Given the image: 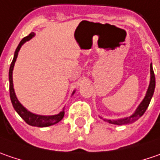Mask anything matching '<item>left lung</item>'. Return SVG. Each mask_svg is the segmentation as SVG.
<instances>
[{
	"label": "left lung",
	"instance_id": "left-lung-1",
	"mask_svg": "<svg viewBox=\"0 0 160 160\" xmlns=\"http://www.w3.org/2000/svg\"><path fill=\"white\" fill-rule=\"evenodd\" d=\"M155 85H156V81H155V74L153 72V68L152 65H150V83H149V88L147 94L144 98V99L142 102L141 103V105L138 107L137 110L135 111V113L132 115H131L130 117L127 118H123V119H119V120H105L108 121L109 123H113V124H118V125H122V124H128L131 122H133L136 120H138L142 115L145 113V111L147 110V108L149 107V102L151 100V98L153 96L154 93V89H155Z\"/></svg>",
	"mask_w": 160,
	"mask_h": 160
}]
</instances>
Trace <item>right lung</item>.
I'll return each mask as SVG.
<instances>
[{"label":"right lung","mask_w":160,"mask_h":160,"mask_svg":"<svg viewBox=\"0 0 160 160\" xmlns=\"http://www.w3.org/2000/svg\"><path fill=\"white\" fill-rule=\"evenodd\" d=\"M34 33H30L28 36H27L26 38L22 39L20 41V43L18 45L17 49L14 53V58L11 62V67H10V71H9V80H10V97H11V103L14 109L17 111V113L20 115V117L24 120L28 124L31 125V126H38V127H46V126H50L52 124H55L57 122H59L64 116V110H62L60 114L55 115H50V116H44V115H34L30 112H28L26 108L18 102V100L16 98V95L14 92V88H13V83H12V71H13V67L15 64V62L17 59L18 53V51L21 47V45L24 44L26 41H28L29 39H31L34 37Z\"/></svg>","instance_id":"right-lung-1"}]
</instances>
